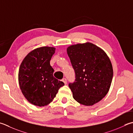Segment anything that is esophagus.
Wrapping results in <instances>:
<instances>
[{
	"instance_id": "esophagus-1",
	"label": "esophagus",
	"mask_w": 133,
	"mask_h": 133,
	"mask_svg": "<svg viewBox=\"0 0 133 133\" xmlns=\"http://www.w3.org/2000/svg\"><path fill=\"white\" fill-rule=\"evenodd\" d=\"M62 81L64 82V84H67V79H66V78H63V79H62Z\"/></svg>"
}]
</instances>
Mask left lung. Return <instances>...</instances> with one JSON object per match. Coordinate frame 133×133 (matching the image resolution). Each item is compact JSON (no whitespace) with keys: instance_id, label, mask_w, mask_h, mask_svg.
<instances>
[{"instance_id":"left-lung-1","label":"left lung","mask_w":133,"mask_h":133,"mask_svg":"<svg viewBox=\"0 0 133 133\" xmlns=\"http://www.w3.org/2000/svg\"><path fill=\"white\" fill-rule=\"evenodd\" d=\"M67 52L75 70V81L69 87L75 101L90 106L107 94L113 77L111 62L105 51L92 43L68 46Z\"/></svg>"}]
</instances>
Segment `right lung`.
<instances>
[{
	"label": "right lung",
	"instance_id": "add662e5",
	"mask_svg": "<svg viewBox=\"0 0 133 133\" xmlns=\"http://www.w3.org/2000/svg\"><path fill=\"white\" fill-rule=\"evenodd\" d=\"M53 46H41L30 51L23 59L18 82L23 95L30 104L43 107L53 101L64 83L54 77L50 61L55 52Z\"/></svg>",
	"mask_w": 133,
	"mask_h": 133
}]
</instances>
